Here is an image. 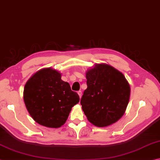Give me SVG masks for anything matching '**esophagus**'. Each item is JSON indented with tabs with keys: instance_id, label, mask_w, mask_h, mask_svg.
Listing matches in <instances>:
<instances>
[{
	"instance_id": "obj_1",
	"label": "esophagus",
	"mask_w": 160,
	"mask_h": 160,
	"mask_svg": "<svg viewBox=\"0 0 160 160\" xmlns=\"http://www.w3.org/2000/svg\"><path fill=\"white\" fill-rule=\"evenodd\" d=\"M77 93H78V96H79V97H80V98H81V97H82V92L81 91H78V92H77Z\"/></svg>"
}]
</instances>
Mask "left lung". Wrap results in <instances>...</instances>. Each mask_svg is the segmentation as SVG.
Wrapping results in <instances>:
<instances>
[{"mask_svg":"<svg viewBox=\"0 0 160 160\" xmlns=\"http://www.w3.org/2000/svg\"><path fill=\"white\" fill-rule=\"evenodd\" d=\"M86 76L87 88L80 102L88 121L99 127L118 121L130 97V86L124 74L107 64H98Z\"/></svg>","mask_w":160,"mask_h":160,"instance_id":"obj_1","label":"left lung"}]
</instances>
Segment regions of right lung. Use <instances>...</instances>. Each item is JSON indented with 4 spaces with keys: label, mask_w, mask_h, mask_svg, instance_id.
Here are the masks:
<instances>
[{
    "label": "right lung",
    "mask_w": 160,
    "mask_h": 160,
    "mask_svg": "<svg viewBox=\"0 0 160 160\" xmlns=\"http://www.w3.org/2000/svg\"><path fill=\"white\" fill-rule=\"evenodd\" d=\"M25 105L35 122L50 128H59L67 121L79 96L56 70L46 68L31 77L24 90Z\"/></svg>",
    "instance_id": "obj_1"
}]
</instances>
